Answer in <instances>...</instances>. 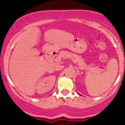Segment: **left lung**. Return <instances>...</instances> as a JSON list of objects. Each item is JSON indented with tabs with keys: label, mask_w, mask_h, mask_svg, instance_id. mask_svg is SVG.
<instances>
[{
	"label": "left lung",
	"mask_w": 125,
	"mask_h": 125,
	"mask_svg": "<svg viewBox=\"0 0 125 125\" xmlns=\"http://www.w3.org/2000/svg\"><path fill=\"white\" fill-rule=\"evenodd\" d=\"M78 94H79V93H78ZM79 94V95H80V94Z\"/></svg>",
	"instance_id": "1"
}]
</instances>
